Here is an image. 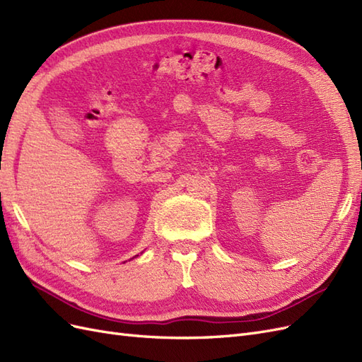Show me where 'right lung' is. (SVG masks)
<instances>
[{
  "label": "right lung",
  "mask_w": 362,
  "mask_h": 362,
  "mask_svg": "<svg viewBox=\"0 0 362 362\" xmlns=\"http://www.w3.org/2000/svg\"><path fill=\"white\" fill-rule=\"evenodd\" d=\"M136 257H137V255H136Z\"/></svg>",
  "instance_id": "add662e5"
}]
</instances>
